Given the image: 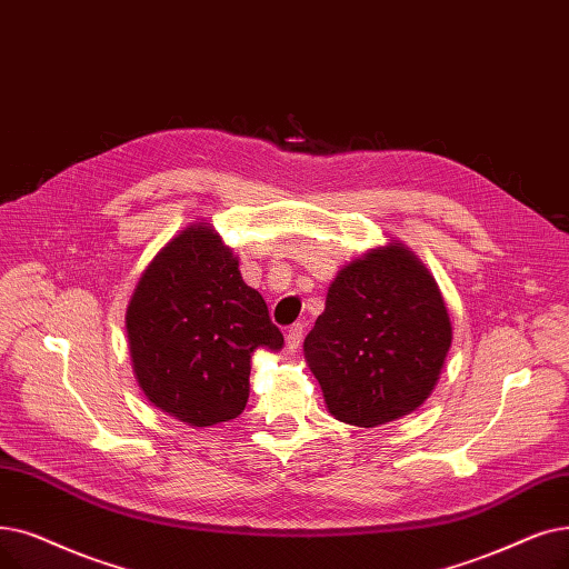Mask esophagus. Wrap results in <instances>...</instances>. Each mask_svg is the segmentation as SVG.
Instances as JSON below:
<instances>
[{"instance_id": "obj_1", "label": "esophagus", "mask_w": 569, "mask_h": 569, "mask_svg": "<svg viewBox=\"0 0 569 569\" xmlns=\"http://www.w3.org/2000/svg\"><path fill=\"white\" fill-rule=\"evenodd\" d=\"M302 339H305V323L290 326V330L286 332V346H288V349H290V351H298Z\"/></svg>"}]
</instances>
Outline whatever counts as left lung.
Wrapping results in <instances>:
<instances>
[{"label": "left lung", "instance_id": "obj_1", "mask_svg": "<svg viewBox=\"0 0 569 569\" xmlns=\"http://www.w3.org/2000/svg\"><path fill=\"white\" fill-rule=\"evenodd\" d=\"M451 339L430 271L402 243H390L339 271L305 353L330 413L377 428L428 400Z\"/></svg>", "mask_w": 569, "mask_h": 569}]
</instances>
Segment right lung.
<instances>
[{"label": "right lung", "mask_w": 569, "mask_h": 569, "mask_svg": "<svg viewBox=\"0 0 569 569\" xmlns=\"http://www.w3.org/2000/svg\"><path fill=\"white\" fill-rule=\"evenodd\" d=\"M134 375L158 409L207 428L249 402L251 353L279 351L262 295L209 226H190L153 258L128 307Z\"/></svg>", "instance_id": "right-lung-1"}]
</instances>
